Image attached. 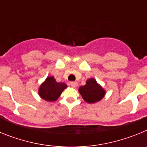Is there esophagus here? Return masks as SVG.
<instances>
[{
	"label": "esophagus",
	"mask_w": 147,
	"mask_h": 147,
	"mask_svg": "<svg viewBox=\"0 0 147 147\" xmlns=\"http://www.w3.org/2000/svg\"><path fill=\"white\" fill-rule=\"evenodd\" d=\"M70 85H71V86L72 87V88H76V87L78 86V83L76 82H71L70 83Z\"/></svg>",
	"instance_id": "34e87169"
}]
</instances>
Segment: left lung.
I'll return each instance as SVG.
<instances>
[{
    "mask_svg": "<svg viewBox=\"0 0 147 147\" xmlns=\"http://www.w3.org/2000/svg\"><path fill=\"white\" fill-rule=\"evenodd\" d=\"M79 92L83 99L89 104L98 102L103 98L105 95V90L93 78L87 80L86 84L79 88Z\"/></svg>",
    "mask_w": 147,
    "mask_h": 147,
    "instance_id": "left-lung-1",
    "label": "left lung"
}]
</instances>
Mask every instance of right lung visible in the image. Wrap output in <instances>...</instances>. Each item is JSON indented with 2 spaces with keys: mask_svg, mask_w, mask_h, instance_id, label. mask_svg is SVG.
I'll list each match as a JSON object with an SVG mask.
<instances>
[{
  "mask_svg": "<svg viewBox=\"0 0 147 147\" xmlns=\"http://www.w3.org/2000/svg\"><path fill=\"white\" fill-rule=\"evenodd\" d=\"M67 87L65 83L57 82L54 76H49L41 84L38 93L42 99L48 102H54Z\"/></svg>",
  "mask_w": 147,
  "mask_h": 147,
  "instance_id": "1",
  "label": "right lung"
}]
</instances>
